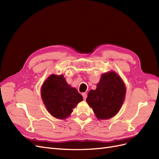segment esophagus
Returning a JSON list of instances; mask_svg holds the SVG:
<instances>
[{
  "instance_id": "esophagus-1",
  "label": "esophagus",
  "mask_w": 159,
  "mask_h": 159,
  "mask_svg": "<svg viewBox=\"0 0 159 159\" xmlns=\"http://www.w3.org/2000/svg\"><path fill=\"white\" fill-rule=\"evenodd\" d=\"M82 96H83V98H84V99H86V98H87V93H82Z\"/></svg>"
}]
</instances>
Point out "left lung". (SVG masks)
<instances>
[{"label":"left lung","mask_w":159,"mask_h":159,"mask_svg":"<svg viewBox=\"0 0 159 159\" xmlns=\"http://www.w3.org/2000/svg\"><path fill=\"white\" fill-rule=\"evenodd\" d=\"M125 86L120 77L113 71L102 75L95 90L88 93L86 102L98 119H107L116 115L125 95Z\"/></svg>","instance_id":"1"}]
</instances>
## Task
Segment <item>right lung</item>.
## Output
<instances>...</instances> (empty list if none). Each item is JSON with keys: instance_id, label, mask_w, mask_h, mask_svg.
Segmentation results:
<instances>
[{"instance_id": "1", "label": "right lung", "mask_w": 159, "mask_h": 159, "mask_svg": "<svg viewBox=\"0 0 159 159\" xmlns=\"http://www.w3.org/2000/svg\"><path fill=\"white\" fill-rule=\"evenodd\" d=\"M41 95L48 112L57 119L68 117L83 100L78 90L70 87L61 75H51L42 85Z\"/></svg>"}]
</instances>
